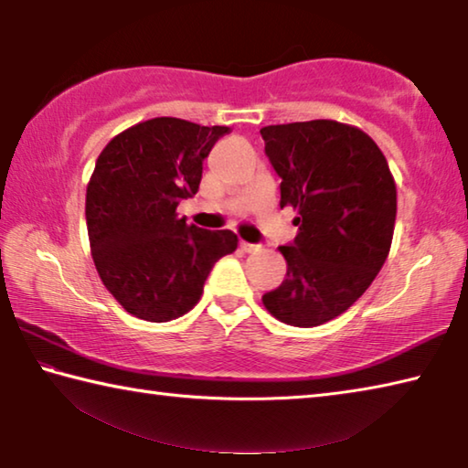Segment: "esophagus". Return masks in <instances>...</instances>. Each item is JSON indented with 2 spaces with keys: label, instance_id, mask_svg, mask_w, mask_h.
I'll return each mask as SVG.
<instances>
[{
  "label": "esophagus",
  "instance_id": "1",
  "mask_svg": "<svg viewBox=\"0 0 468 468\" xmlns=\"http://www.w3.org/2000/svg\"><path fill=\"white\" fill-rule=\"evenodd\" d=\"M241 250H243V251H248V253H251V251H258V250H260V245H256V243H248V241H241Z\"/></svg>",
  "mask_w": 468,
  "mask_h": 468
}]
</instances>
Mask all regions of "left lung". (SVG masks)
Returning <instances> with one entry per match:
<instances>
[{"label":"left lung","instance_id":"8db88e82","mask_svg":"<svg viewBox=\"0 0 468 468\" xmlns=\"http://www.w3.org/2000/svg\"><path fill=\"white\" fill-rule=\"evenodd\" d=\"M266 156L292 206L295 241L282 245L287 279L262 303L276 320L312 328L346 312L384 266L396 220V184L366 132L332 120L266 125Z\"/></svg>","mask_w":468,"mask_h":468}]
</instances>
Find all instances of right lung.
<instances>
[{
	"label": "right lung",
	"mask_w": 468,
	"mask_h": 468,
	"mask_svg": "<svg viewBox=\"0 0 468 468\" xmlns=\"http://www.w3.org/2000/svg\"><path fill=\"white\" fill-rule=\"evenodd\" d=\"M229 132L154 117L117 133L97 158L86 187L90 253L107 291L140 320L187 314L217 260L237 250L233 231L177 217L179 202L200 187L204 158Z\"/></svg>",
	"instance_id": "right-lung-1"
}]
</instances>
